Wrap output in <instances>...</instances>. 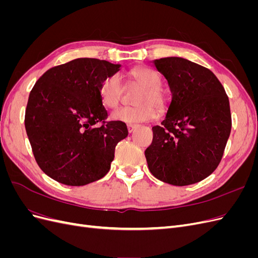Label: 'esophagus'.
<instances>
[{"label": "esophagus", "mask_w": 258, "mask_h": 258, "mask_svg": "<svg viewBox=\"0 0 258 258\" xmlns=\"http://www.w3.org/2000/svg\"><path fill=\"white\" fill-rule=\"evenodd\" d=\"M138 127V124H134V123H129L128 124V131L129 134H131V132H134L136 130V128Z\"/></svg>", "instance_id": "1"}]
</instances>
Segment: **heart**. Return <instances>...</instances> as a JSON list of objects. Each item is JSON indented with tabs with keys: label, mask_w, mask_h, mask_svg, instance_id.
<instances>
[{
	"label": "heart",
	"mask_w": 258,
	"mask_h": 258,
	"mask_svg": "<svg viewBox=\"0 0 258 258\" xmlns=\"http://www.w3.org/2000/svg\"><path fill=\"white\" fill-rule=\"evenodd\" d=\"M131 84L141 88L135 98V106L122 107L112 114V119L127 123L151 120L157 110L162 112L166 106V95L161 88V77L154 70L140 67L127 73ZM123 84L118 74H112L102 82L99 95L102 104L108 110L118 107L123 95Z\"/></svg>",
	"instance_id": "obj_1"
}]
</instances>
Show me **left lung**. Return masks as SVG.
Segmentation results:
<instances>
[{
	"label": "left lung",
	"instance_id": "obj_1",
	"mask_svg": "<svg viewBox=\"0 0 258 258\" xmlns=\"http://www.w3.org/2000/svg\"><path fill=\"white\" fill-rule=\"evenodd\" d=\"M168 81L172 100L154 126L145 157L160 181L185 186L208 177L220 165L231 130L229 100L209 69L184 58L154 60Z\"/></svg>",
	"mask_w": 258,
	"mask_h": 258
}]
</instances>
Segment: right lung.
I'll use <instances>...</instances> for the list:
<instances>
[{
  "label": "right lung",
  "instance_id": "add662e5",
  "mask_svg": "<svg viewBox=\"0 0 258 258\" xmlns=\"http://www.w3.org/2000/svg\"><path fill=\"white\" fill-rule=\"evenodd\" d=\"M119 68L79 58L49 69L31 90L26 131L38 167L54 181L83 186L110 170L115 147L127 138L128 129L122 121L105 120L99 90Z\"/></svg>",
  "mask_w": 258,
  "mask_h": 258
}]
</instances>
